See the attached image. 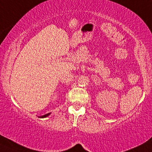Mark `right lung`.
I'll list each match as a JSON object with an SVG mask.
<instances>
[{
    "label": "right lung",
    "instance_id": "obj_1",
    "mask_svg": "<svg viewBox=\"0 0 152 152\" xmlns=\"http://www.w3.org/2000/svg\"><path fill=\"white\" fill-rule=\"evenodd\" d=\"M51 113H48V114H46L45 115H43V116H38V118H46V117H48L49 116V115H50Z\"/></svg>",
    "mask_w": 152,
    "mask_h": 152
}]
</instances>
